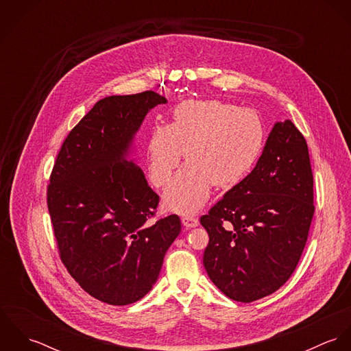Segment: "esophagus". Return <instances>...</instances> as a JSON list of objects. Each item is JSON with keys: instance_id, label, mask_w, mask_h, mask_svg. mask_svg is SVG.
Returning a JSON list of instances; mask_svg holds the SVG:
<instances>
[{"instance_id": "34e87169", "label": "esophagus", "mask_w": 351, "mask_h": 351, "mask_svg": "<svg viewBox=\"0 0 351 351\" xmlns=\"http://www.w3.org/2000/svg\"><path fill=\"white\" fill-rule=\"evenodd\" d=\"M181 221H182V226H184L185 228H193V227H197V226H199V219H196V217H193V216H184V217L181 219Z\"/></svg>"}]
</instances>
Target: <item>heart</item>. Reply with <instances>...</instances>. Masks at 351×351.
<instances>
[{
	"instance_id": "b5f03b06",
	"label": "heart",
	"mask_w": 351,
	"mask_h": 351,
	"mask_svg": "<svg viewBox=\"0 0 351 351\" xmlns=\"http://www.w3.org/2000/svg\"><path fill=\"white\" fill-rule=\"evenodd\" d=\"M263 147V125L247 108L215 100L180 104L173 121L154 128L149 142V171L154 185L163 186L178 167L182 151L189 162L163 193L166 209L192 215L208 200L210 185L238 184Z\"/></svg>"
}]
</instances>
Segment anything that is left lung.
<instances>
[{
	"label": "left lung",
	"instance_id": "left-lung-1",
	"mask_svg": "<svg viewBox=\"0 0 351 351\" xmlns=\"http://www.w3.org/2000/svg\"><path fill=\"white\" fill-rule=\"evenodd\" d=\"M308 146L291 120L277 121L250 174L201 216L202 263L230 299H262L295 271L313 217Z\"/></svg>",
	"mask_w": 351,
	"mask_h": 351
}]
</instances>
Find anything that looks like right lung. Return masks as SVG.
I'll use <instances>...</instances> for the list:
<instances>
[{
	"mask_svg": "<svg viewBox=\"0 0 351 351\" xmlns=\"http://www.w3.org/2000/svg\"><path fill=\"white\" fill-rule=\"evenodd\" d=\"M166 102L152 90L97 101L52 169L47 205L60 259L84 291L110 305L150 292L181 232L177 215L149 221L159 197L130 158L146 114Z\"/></svg>",
	"mask_w": 351,
	"mask_h": 351,
	"instance_id": "1",
	"label": "right lung"
}]
</instances>
